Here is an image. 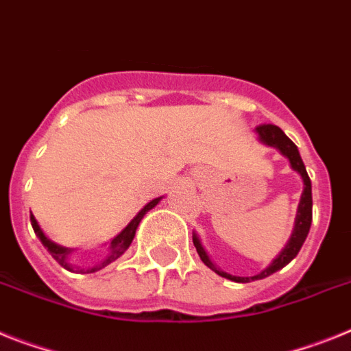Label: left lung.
<instances>
[{"label":"left lung","instance_id":"8db88e82","mask_svg":"<svg viewBox=\"0 0 351 351\" xmlns=\"http://www.w3.org/2000/svg\"><path fill=\"white\" fill-rule=\"evenodd\" d=\"M256 133L257 136H259V142H263L265 145L275 147L280 154L286 156L287 160H289L291 169L300 173L302 181H304V191H302L300 204H298V211H296L295 229H293L291 232V238H289L286 247L282 248V252L275 257L274 263H271L266 269H263L261 274L254 275V277H236V275H229L226 274V271H221L220 268H217V266L213 265L211 259H209L208 252L204 250L202 243H200L199 236L193 232V245H195L197 252H199L202 263H204L208 268H211L215 274L220 275V277H226L229 278V280H234V282H250V280H259V278L268 277V275L275 274V271H278V269L284 268L286 265H289V263L296 257V254L300 252L302 245H304L305 238H307V234H309L311 221H313V188H311V179L309 176H307L305 165L300 158L298 147H296L291 140L287 138L286 134H284V131L280 130L278 125L261 124L256 128Z\"/></svg>","mask_w":351,"mask_h":351}]
</instances>
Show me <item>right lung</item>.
<instances>
[{
	"label": "right lung",
	"instance_id": "obj_1",
	"mask_svg": "<svg viewBox=\"0 0 351 351\" xmlns=\"http://www.w3.org/2000/svg\"><path fill=\"white\" fill-rule=\"evenodd\" d=\"M160 200H161V197H158V199L151 200V202H149L147 206H143V208L140 209L138 215H136V217H134L130 223H128V227L122 230L121 234H117L115 238L112 239V243H110V247H108V256L104 257L103 261L95 263V265H92V266H85V268H83V266L73 265V263L69 261V254L73 252V250H71V248L60 247V245L53 243L49 238H46V234L42 232V229L38 227L37 220H35V217H33V215H29V220H32V227H33V230H35L37 238L40 239L42 245L47 248V252L53 256V259H55L60 266H64V268L69 269V271H77V274H94V271H99V269H103L104 266H108L110 263L115 261V259H119V257H121L122 254L128 250V248H130L131 241H133V238H134V232H136V229H138L143 215H145L147 211H151V209L154 208V206L158 204Z\"/></svg>",
	"mask_w": 351,
	"mask_h": 351
}]
</instances>
